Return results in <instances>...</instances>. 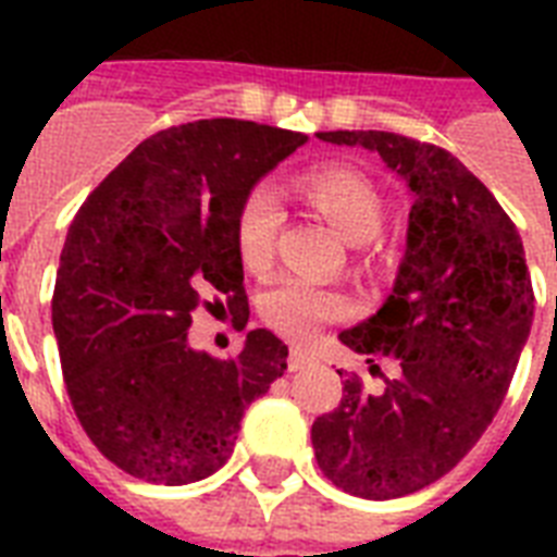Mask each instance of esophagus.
<instances>
[{"instance_id": "34e87169", "label": "esophagus", "mask_w": 557, "mask_h": 557, "mask_svg": "<svg viewBox=\"0 0 557 557\" xmlns=\"http://www.w3.org/2000/svg\"><path fill=\"white\" fill-rule=\"evenodd\" d=\"M309 361H312V356H309V352H306L304 347H292V349H288V370H292V372L304 370V367L309 364Z\"/></svg>"}]
</instances>
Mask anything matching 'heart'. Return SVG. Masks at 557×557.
Instances as JSON below:
<instances>
[{
    "label": "heart",
    "mask_w": 557,
    "mask_h": 557,
    "mask_svg": "<svg viewBox=\"0 0 557 557\" xmlns=\"http://www.w3.org/2000/svg\"><path fill=\"white\" fill-rule=\"evenodd\" d=\"M300 193L347 236L349 243H367L379 234L384 219V199L379 187L372 185L356 168H318L309 170L297 182ZM283 210L274 187L253 185L243 199L236 216V248L248 269H265L274 257ZM352 312L349 297L338 288L318 286L300 277H280L274 286L260 297L262 321L283 338L304 341L326 326L344 321Z\"/></svg>",
    "instance_id": "obj_1"
}]
</instances>
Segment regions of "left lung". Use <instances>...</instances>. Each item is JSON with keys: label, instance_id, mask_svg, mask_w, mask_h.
<instances>
[{"label": "left lung", "instance_id": "8db88e82", "mask_svg": "<svg viewBox=\"0 0 557 557\" xmlns=\"http://www.w3.org/2000/svg\"><path fill=\"white\" fill-rule=\"evenodd\" d=\"M321 138L379 152L413 190L393 295L338 335L367 361L396 358L398 375L384 379L381 396L349 375L341 405L312 424L323 476L364 500H393L448 474L492 424L529 338L535 292L515 222L448 150L379 129Z\"/></svg>", "mask_w": 557, "mask_h": 557}]
</instances>
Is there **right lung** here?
I'll return each instance as SVG.
<instances>
[{
	"label": "right lung",
	"mask_w": 557,
	"mask_h": 557,
	"mask_svg": "<svg viewBox=\"0 0 557 557\" xmlns=\"http://www.w3.org/2000/svg\"><path fill=\"white\" fill-rule=\"evenodd\" d=\"M309 135L210 117L150 135L83 201L60 253L54 321L65 393L121 471L185 485L222 468L245 407L286 370L253 330L227 361L187 344L213 295L248 321L236 216L260 176Z\"/></svg>",
	"instance_id": "obj_1"
}]
</instances>
